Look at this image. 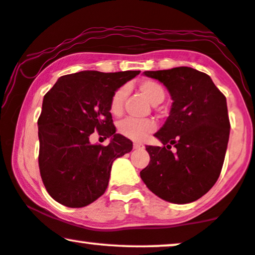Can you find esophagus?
<instances>
[{
    "label": "esophagus",
    "instance_id": "34e87169",
    "mask_svg": "<svg viewBox=\"0 0 255 255\" xmlns=\"http://www.w3.org/2000/svg\"><path fill=\"white\" fill-rule=\"evenodd\" d=\"M133 148L134 149H144L145 146L141 144V142H134L133 144Z\"/></svg>",
    "mask_w": 255,
    "mask_h": 255
}]
</instances>
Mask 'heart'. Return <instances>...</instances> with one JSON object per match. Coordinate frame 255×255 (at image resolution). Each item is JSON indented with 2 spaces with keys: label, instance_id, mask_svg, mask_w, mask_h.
I'll list each match as a JSON object with an SVG mask.
<instances>
[{
  "label": "heart",
  "instance_id": "obj_1",
  "mask_svg": "<svg viewBox=\"0 0 255 255\" xmlns=\"http://www.w3.org/2000/svg\"><path fill=\"white\" fill-rule=\"evenodd\" d=\"M138 90L142 96L152 104L161 103L165 99V88L161 83L152 79H142L138 83ZM128 95V88L125 86L120 87L115 90L110 99V113L115 116H120L123 113L124 102ZM156 124L152 120H133V118H127L118 123V132L124 137L131 140L140 141L147 137L149 133L154 132Z\"/></svg>",
  "mask_w": 255,
  "mask_h": 255
}]
</instances>
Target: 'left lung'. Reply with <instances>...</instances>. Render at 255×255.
I'll return each instance as SVG.
<instances>
[{
    "instance_id": "obj_1",
    "label": "left lung",
    "mask_w": 255,
    "mask_h": 255,
    "mask_svg": "<svg viewBox=\"0 0 255 255\" xmlns=\"http://www.w3.org/2000/svg\"><path fill=\"white\" fill-rule=\"evenodd\" d=\"M144 74L166 86L173 104L154 134L163 146H146L149 163L140 177L162 200L190 203L207 194L222 172L230 135L226 99L210 76L197 69L175 67Z\"/></svg>"
}]
</instances>
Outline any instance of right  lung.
I'll list each match as a JSON object with an SVG mask.
<instances>
[{
	"mask_svg": "<svg viewBox=\"0 0 255 255\" xmlns=\"http://www.w3.org/2000/svg\"><path fill=\"white\" fill-rule=\"evenodd\" d=\"M139 73L68 74L45 94L38 118V163L47 193L60 204L82 208L102 196L113 162L132 149L130 139L116 133L109 104L115 90ZM94 130L111 136V144H90Z\"/></svg>",
	"mask_w": 255,
	"mask_h": 255,
	"instance_id": "1",
	"label": "right lung"
}]
</instances>
